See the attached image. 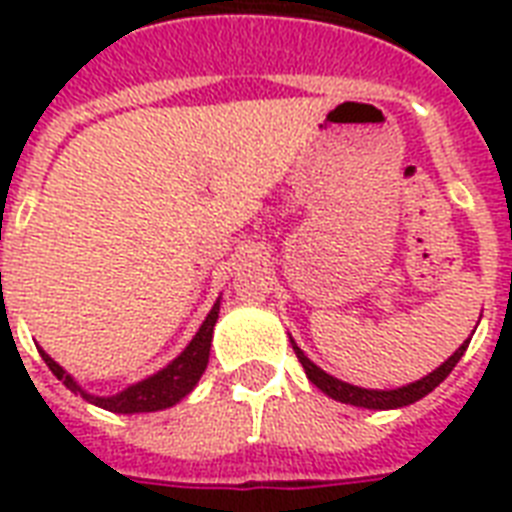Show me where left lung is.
Wrapping results in <instances>:
<instances>
[{
  "instance_id": "8db88e82",
  "label": "left lung",
  "mask_w": 512,
  "mask_h": 512,
  "mask_svg": "<svg viewBox=\"0 0 512 512\" xmlns=\"http://www.w3.org/2000/svg\"><path fill=\"white\" fill-rule=\"evenodd\" d=\"M468 342L465 340L460 348L454 350V356H449L444 364L438 366L436 372H430L428 377H422V380L412 382V385H404V388L396 390H366V388H356V385H348V382H340L332 374L321 372L319 366L313 364L311 358L305 356L303 350L297 348L295 340H292V348H295L297 358H300V364H303L305 374H308V380L316 385L319 390H324L329 398H335V401H342V404H353V406H364V409H398V406H409L414 401H420L430 393V390H436L441 382L449 377L457 361L462 358V353L468 350Z\"/></svg>"
}]
</instances>
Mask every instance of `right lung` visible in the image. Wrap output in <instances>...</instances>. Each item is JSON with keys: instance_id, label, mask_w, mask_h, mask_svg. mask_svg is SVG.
Here are the masks:
<instances>
[{"instance_id": "right-lung-1", "label": "right lung", "mask_w": 512, "mask_h": 512, "mask_svg": "<svg viewBox=\"0 0 512 512\" xmlns=\"http://www.w3.org/2000/svg\"><path fill=\"white\" fill-rule=\"evenodd\" d=\"M217 311H220V303H215V308L209 311V316L204 319V324H201V329L191 340V345H188L167 369H162V372L154 374V377H148V380L138 382V385H132V388L122 390V393H116V396L108 398L84 393V390L79 388V385H76V382L71 380L47 353H44V350H39V353H42L44 364L50 366V372L55 374L58 380H63V385H66L68 390L79 393V396H82L84 401H90V404L103 406V409L116 414L159 412V409H167V406L177 404L180 398L188 396L193 390V385H196L201 374H204V369H207L209 345H212V329H215Z\"/></svg>"}]
</instances>
